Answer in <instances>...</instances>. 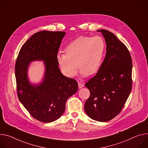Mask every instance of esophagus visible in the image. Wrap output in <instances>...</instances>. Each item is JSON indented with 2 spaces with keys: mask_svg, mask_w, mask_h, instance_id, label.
<instances>
[{
  "mask_svg": "<svg viewBox=\"0 0 148 148\" xmlns=\"http://www.w3.org/2000/svg\"><path fill=\"white\" fill-rule=\"evenodd\" d=\"M78 88H82L84 87L83 84H82V83H80V82H78Z\"/></svg>",
  "mask_w": 148,
  "mask_h": 148,
  "instance_id": "1",
  "label": "esophagus"
}]
</instances>
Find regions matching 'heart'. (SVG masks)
I'll use <instances>...</instances> for the list:
<instances>
[{"mask_svg": "<svg viewBox=\"0 0 148 148\" xmlns=\"http://www.w3.org/2000/svg\"><path fill=\"white\" fill-rule=\"evenodd\" d=\"M104 46L103 39L100 36L78 37L66 45L65 53H58L57 56L61 72L66 77H73L77 73L78 66L82 77L95 74L100 66Z\"/></svg>", "mask_w": 148, "mask_h": 148, "instance_id": "b5f03b06", "label": "heart"}]
</instances>
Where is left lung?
<instances>
[{"label":"left lung","instance_id":"left-lung-1","mask_svg":"<svg viewBox=\"0 0 148 148\" xmlns=\"http://www.w3.org/2000/svg\"><path fill=\"white\" fill-rule=\"evenodd\" d=\"M106 43L104 61L96 75L86 83L90 96L84 104L87 114L107 122L123 109L132 90V63L126 45L110 31L100 29Z\"/></svg>","mask_w":148,"mask_h":148}]
</instances>
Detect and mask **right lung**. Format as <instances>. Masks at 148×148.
I'll use <instances>...</instances> for the list:
<instances>
[{
    "instance_id": "right-lung-1",
    "label": "right lung",
    "mask_w": 148,
    "mask_h": 148,
    "mask_svg": "<svg viewBox=\"0 0 148 148\" xmlns=\"http://www.w3.org/2000/svg\"><path fill=\"white\" fill-rule=\"evenodd\" d=\"M65 32L40 31L34 34L20 49L15 64L18 97L30 114L44 123L59 119L69 97L77 91L76 80L61 72L57 53ZM44 61L45 72L42 81L31 83L28 77L30 62Z\"/></svg>"
}]
</instances>
